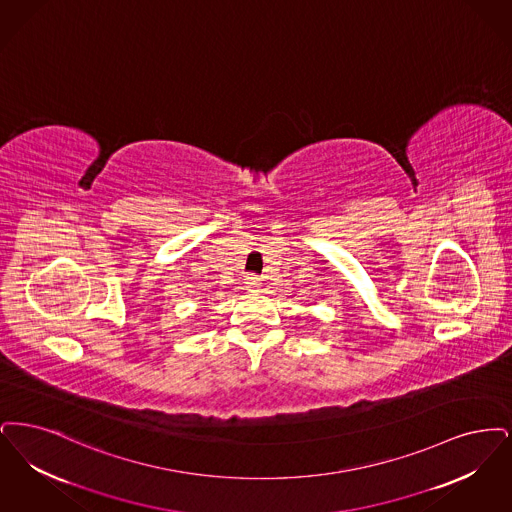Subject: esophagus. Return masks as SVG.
Segmentation results:
<instances>
[{
	"mask_svg": "<svg viewBox=\"0 0 512 512\" xmlns=\"http://www.w3.org/2000/svg\"><path fill=\"white\" fill-rule=\"evenodd\" d=\"M246 290H258L260 289V277L258 275H248L245 281Z\"/></svg>",
	"mask_w": 512,
	"mask_h": 512,
	"instance_id": "esophagus-1",
	"label": "esophagus"
}]
</instances>
